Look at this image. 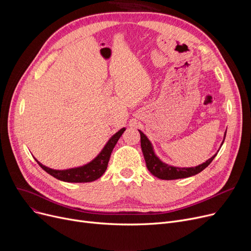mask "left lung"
<instances>
[{"mask_svg":"<svg viewBox=\"0 0 251 251\" xmlns=\"http://www.w3.org/2000/svg\"><path fill=\"white\" fill-rule=\"evenodd\" d=\"M138 131L140 133L141 150H142L144 160H146V163H147V167L153 176L157 177L159 179H162V180L182 179V178H187V177H191V176L199 174L213 162L215 156L218 153L217 152L216 154H214L205 163H202L201 165H199L196 167L179 168V167L170 166V165L162 162L159 159V156H156V154L153 151V148H152V144L150 141V139L147 137L146 134L142 132V131H140V130H138ZM225 137H226V132H225V134H224V140H225ZM224 140H223L222 144L224 143Z\"/></svg>","mask_w":251,"mask_h":251,"instance_id":"1","label":"left lung"}]
</instances>
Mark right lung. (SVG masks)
<instances>
[{
    "label": "right lung",
    "instance_id": "add662e5",
    "mask_svg": "<svg viewBox=\"0 0 251 251\" xmlns=\"http://www.w3.org/2000/svg\"><path fill=\"white\" fill-rule=\"evenodd\" d=\"M126 128H122L116 132L109 140L105 143L103 149L100 151V152L95 157L91 162L76 168L66 169V170H54L49 167H46L42 163H39L35 157L34 160L36 163L42 167L43 170H45L47 173L55 177L58 180L64 181V182H70V183H85V182H92L100 177L105 172L108 167V163L110 160L111 153L116 146L117 141L121 137L123 132Z\"/></svg>",
    "mask_w": 251,
    "mask_h": 251
}]
</instances>
